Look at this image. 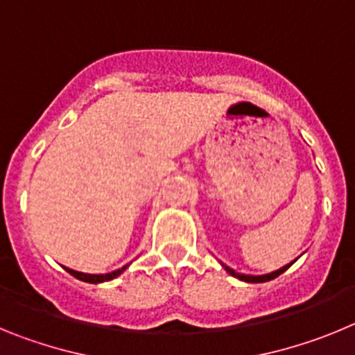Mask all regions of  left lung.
I'll list each match as a JSON object with an SVG mask.
<instances>
[{
  "instance_id": "obj_1",
  "label": "left lung",
  "mask_w": 355,
  "mask_h": 355,
  "mask_svg": "<svg viewBox=\"0 0 355 355\" xmlns=\"http://www.w3.org/2000/svg\"><path fill=\"white\" fill-rule=\"evenodd\" d=\"M291 265H293V261H291L290 265H284L283 268H279V270H274V272H270V274H265V275H247V274H238V272H234L233 268H229L227 265H224V263H222V266H224L227 274H231L233 277L240 279V281H245V283H266V281H272V279L279 277V275L283 274V272H286Z\"/></svg>"
}]
</instances>
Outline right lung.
I'll return each instance as SVG.
<instances>
[{
  "label": "right lung",
  "instance_id": "add662e5",
  "mask_svg": "<svg viewBox=\"0 0 355 355\" xmlns=\"http://www.w3.org/2000/svg\"><path fill=\"white\" fill-rule=\"evenodd\" d=\"M64 268L71 275H74L76 279H80V281H85V283H90V284H99V283H105V281H112V279H115L117 275H121L122 272L126 270L128 265L122 266V268H119V270L110 272V274H83V272L72 270V268H67V266H64Z\"/></svg>",
  "mask_w": 355,
  "mask_h": 355
}]
</instances>
